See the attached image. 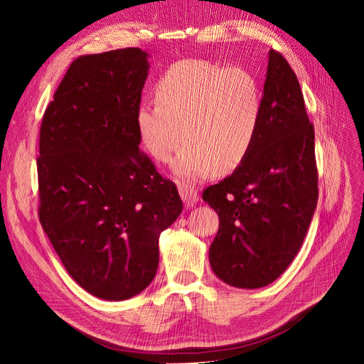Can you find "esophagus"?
I'll use <instances>...</instances> for the list:
<instances>
[{
    "label": "esophagus",
    "mask_w": 364,
    "mask_h": 364,
    "mask_svg": "<svg viewBox=\"0 0 364 364\" xmlns=\"http://www.w3.org/2000/svg\"><path fill=\"white\" fill-rule=\"evenodd\" d=\"M179 194L186 208L194 206V203L199 200V194H197V190H194L191 185H185V183L179 185Z\"/></svg>",
    "instance_id": "esophagus-1"
}]
</instances>
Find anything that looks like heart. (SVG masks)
<instances>
[{
  "label": "heart",
  "mask_w": 364,
  "mask_h": 364,
  "mask_svg": "<svg viewBox=\"0 0 364 364\" xmlns=\"http://www.w3.org/2000/svg\"><path fill=\"white\" fill-rule=\"evenodd\" d=\"M155 95L158 105L138 107V135L159 162H168L186 141L174 165L182 181H200L214 168L232 171L255 146L262 90L252 70L203 59L178 60L159 77Z\"/></svg>",
  "instance_id": "1"
}]
</instances>
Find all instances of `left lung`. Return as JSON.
Segmentation results:
<instances>
[{
    "mask_svg": "<svg viewBox=\"0 0 364 364\" xmlns=\"http://www.w3.org/2000/svg\"><path fill=\"white\" fill-rule=\"evenodd\" d=\"M317 197L314 127L296 74L272 50L255 146L229 178L203 191L220 220L209 247L214 273L238 289L281 277L304 243Z\"/></svg>",
    "mask_w": 364,
    "mask_h": 364,
    "instance_id": "obj_1",
    "label": "left lung"
}]
</instances>
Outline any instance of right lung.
<instances>
[{"label": "right lung", "mask_w": 364, "mask_h": 364, "mask_svg": "<svg viewBox=\"0 0 364 364\" xmlns=\"http://www.w3.org/2000/svg\"><path fill=\"white\" fill-rule=\"evenodd\" d=\"M147 53L119 48L71 62L39 132V222L71 278L124 301L158 270V238L182 213L176 185L139 150L136 111Z\"/></svg>", "instance_id": "obj_1"}]
</instances>
